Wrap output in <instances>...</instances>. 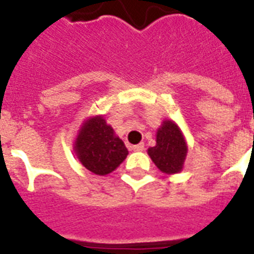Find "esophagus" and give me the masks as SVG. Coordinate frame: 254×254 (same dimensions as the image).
<instances>
[{
	"mask_svg": "<svg viewBox=\"0 0 254 254\" xmlns=\"http://www.w3.org/2000/svg\"><path fill=\"white\" fill-rule=\"evenodd\" d=\"M131 150H133V151H143V150H145V145H143V143H139V145L133 146Z\"/></svg>",
	"mask_w": 254,
	"mask_h": 254,
	"instance_id": "1",
	"label": "esophagus"
}]
</instances>
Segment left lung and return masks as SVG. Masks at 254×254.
<instances>
[{
  "label": "left lung",
  "mask_w": 254,
  "mask_h": 254,
  "mask_svg": "<svg viewBox=\"0 0 254 254\" xmlns=\"http://www.w3.org/2000/svg\"><path fill=\"white\" fill-rule=\"evenodd\" d=\"M187 150L183 133L176 124L164 121L156 133V146L148 148L147 152L162 172L177 174L183 168Z\"/></svg>",
  "instance_id": "8db88e82"
}]
</instances>
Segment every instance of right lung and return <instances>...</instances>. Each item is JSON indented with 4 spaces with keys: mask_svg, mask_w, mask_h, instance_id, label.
Segmentation results:
<instances>
[{
    "mask_svg": "<svg viewBox=\"0 0 254 254\" xmlns=\"http://www.w3.org/2000/svg\"><path fill=\"white\" fill-rule=\"evenodd\" d=\"M75 152L80 163L92 174L107 175L124 162L127 148L103 117H94L80 129Z\"/></svg>",
    "mask_w": 254,
    "mask_h": 254,
    "instance_id": "1",
    "label": "right lung"
}]
</instances>
